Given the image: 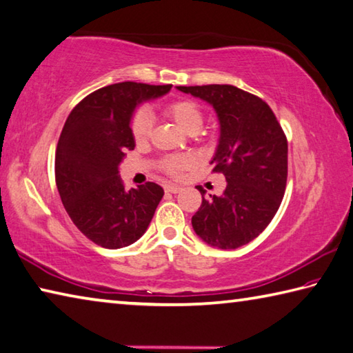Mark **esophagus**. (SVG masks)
<instances>
[{
	"instance_id": "1",
	"label": "esophagus",
	"mask_w": 353,
	"mask_h": 353,
	"mask_svg": "<svg viewBox=\"0 0 353 353\" xmlns=\"http://www.w3.org/2000/svg\"><path fill=\"white\" fill-rule=\"evenodd\" d=\"M165 191H166V193H170V194H176V193H179V191H181V188H179L177 185H166Z\"/></svg>"
}]
</instances>
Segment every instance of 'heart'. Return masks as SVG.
Returning a JSON list of instances; mask_svg holds the SVG:
<instances>
[{"mask_svg":"<svg viewBox=\"0 0 353 353\" xmlns=\"http://www.w3.org/2000/svg\"><path fill=\"white\" fill-rule=\"evenodd\" d=\"M165 114L181 128L183 132L196 134L203 125V114L196 103L190 100L172 101L165 108ZM152 130L151 115L146 111H139L131 120V132L137 143H145L150 139ZM194 160L190 156H170L162 160V170L172 177H177L182 171L190 170Z\"/></svg>","mask_w":353,"mask_h":353,"instance_id":"obj_1","label":"heart"}]
</instances>
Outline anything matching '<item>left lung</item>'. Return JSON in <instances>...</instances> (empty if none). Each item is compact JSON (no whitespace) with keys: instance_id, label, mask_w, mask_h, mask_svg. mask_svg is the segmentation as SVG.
<instances>
[{"instance_id":"1","label":"left lung","mask_w":353,"mask_h":353,"mask_svg":"<svg viewBox=\"0 0 353 353\" xmlns=\"http://www.w3.org/2000/svg\"><path fill=\"white\" fill-rule=\"evenodd\" d=\"M207 101L219 120L213 171L225 176L221 196L205 199L191 217L196 234L211 247L234 250L264 232L283 202L287 139L264 100L232 85L177 86Z\"/></svg>"}]
</instances>
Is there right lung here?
<instances>
[{"mask_svg":"<svg viewBox=\"0 0 353 353\" xmlns=\"http://www.w3.org/2000/svg\"><path fill=\"white\" fill-rule=\"evenodd\" d=\"M171 85L123 81L83 99L66 120L55 152L57 188L75 227L103 248H123L142 238L163 188L154 182L126 191L119 176L134 150L131 119L143 101L168 94Z\"/></svg>","mask_w":353,"mask_h":353,"instance_id":"right-lung-1","label":"right lung"}]
</instances>
